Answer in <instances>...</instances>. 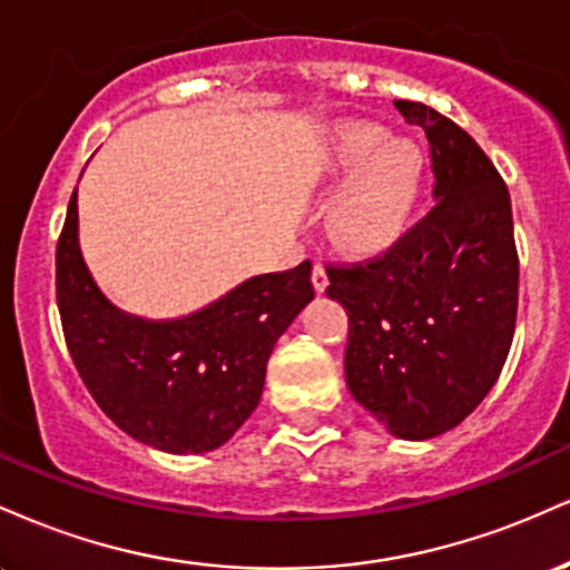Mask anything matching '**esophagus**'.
<instances>
[{
    "instance_id": "obj_1",
    "label": "esophagus",
    "mask_w": 570,
    "mask_h": 570,
    "mask_svg": "<svg viewBox=\"0 0 570 570\" xmlns=\"http://www.w3.org/2000/svg\"><path fill=\"white\" fill-rule=\"evenodd\" d=\"M311 281H313V289H316V292H324L326 286H330V278H326V271H324L322 263L313 265V276H311Z\"/></svg>"
}]
</instances>
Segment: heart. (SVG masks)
<instances>
[{
	"label": "heart",
	"instance_id": "1",
	"mask_svg": "<svg viewBox=\"0 0 570 570\" xmlns=\"http://www.w3.org/2000/svg\"><path fill=\"white\" fill-rule=\"evenodd\" d=\"M318 176L345 181L330 208L332 238L353 254H372L407 227L426 179V155L417 141L389 139L377 122L351 120L324 144Z\"/></svg>",
	"mask_w": 570,
	"mask_h": 570
}]
</instances>
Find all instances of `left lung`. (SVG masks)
Returning a JSON list of instances; mask_svg holds the SVG:
<instances>
[{
  "label": "left lung",
  "instance_id": "obj_1",
  "mask_svg": "<svg viewBox=\"0 0 570 570\" xmlns=\"http://www.w3.org/2000/svg\"><path fill=\"white\" fill-rule=\"evenodd\" d=\"M426 130L434 208L381 257L326 267L348 311L345 381L399 440L455 429L499 381L517 322L512 200L472 136L417 101H394Z\"/></svg>",
  "mask_w": 570,
  "mask_h": 570
}]
</instances>
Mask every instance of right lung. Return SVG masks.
Segmentation results:
<instances>
[{
  "instance_id": "1",
  "label": "right lung",
  "mask_w": 570,
  "mask_h": 570,
  "mask_svg": "<svg viewBox=\"0 0 570 570\" xmlns=\"http://www.w3.org/2000/svg\"><path fill=\"white\" fill-rule=\"evenodd\" d=\"M77 189L56 248V299L71 362L98 407L163 453H208L257 410L276 340L313 299L311 263L254 276L168 322L104 297L77 238Z\"/></svg>"
}]
</instances>
